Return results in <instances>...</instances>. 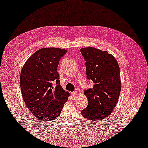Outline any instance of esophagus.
Here are the masks:
<instances>
[{
	"label": "esophagus",
	"mask_w": 148,
	"mask_h": 148,
	"mask_svg": "<svg viewBox=\"0 0 148 148\" xmlns=\"http://www.w3.org/2000/svg\"><path fill=\"white\" fill-rule=\"evenodd\" d=\"M71 95H72V96H75V95H76L77 94V92L76 91H75V92H71Z\"/></svg>",
	"instance_id": "obj_1"
}]
</instances>
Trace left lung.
I'll return each mask as SVG.
<instances>
[{"instance_id": "left-lung-1", "label": "left lung", "mask_w": 148, "mask_h": 148, "mask_svg": "<svg viewBox=\"0 0 148 148\" xmlns=\"http://www.w3.org/2000/svg\"><path fill=\"white\" fill-rule=\"evenodd\" d=\"M80 51L85 60L87 78L95 84L84 92L88 106L81 113L93 122L109 116L116 106L122 86L119 66L107 51L93 47L82 48Z\"/></svg>"}]
</instances>
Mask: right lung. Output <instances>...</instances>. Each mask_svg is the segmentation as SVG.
Returning a JSON list of instances; mask_svg holds the SVG:
<instances>
[{"label":"right lung","mask_w":148,"mask_h":148,"mask_svg":"<svg viewBox=\"0 0 148 148\" xmlns=\"http://www.w3.org/2000/svg\"><path fill=\"white\" fill-rule=\"evenodd\" d=\"M66 51L58 48H41L29 58L21 70L20 86L24 103L41 121L58 118L70 96L60 84L57 71L60 60Z\"/></svg>","instance_id":"add662e5"}]
</instances>
